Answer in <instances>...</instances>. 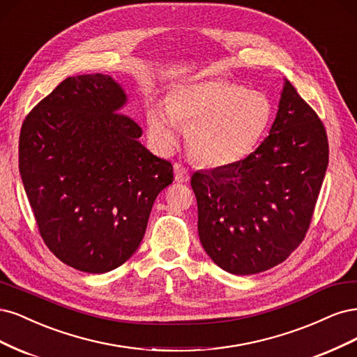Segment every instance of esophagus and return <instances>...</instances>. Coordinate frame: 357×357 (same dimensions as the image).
I'll return each mask as SVG.
<instances>
[{
	"mask_svg": "<svg viewBox=\"0 0 357 357\" xmlns=\"http://www.w3.org/2000/svg\"><path fill=\"white\" fill-rule=\"evenodd\" d=\"M175 172V181L176 182H188L190 181V172L187 167H183L181 163L174 165Z\"/></svg>",
	"mask_w": 357,
	"mask_h": 357,
	"instance_id": "1",
	"label": "esophagus"
}]
</instances>
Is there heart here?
Masks as SVG:
<instances>
[{"label":"heart","mask_w":357,"mask_h":357,"mask_svg":"<svg viewBox=\"0 0 357 357\" xmlns=\"http://www.w3.org/2000/svg\"><path fill=\"white\" fill-rule=\"evenodd\" d=\"M266 93L227 82L183 86L172 103H158L148 116L149 137L158 149L174 145L179 121L190 123L188 146L199 162L229 166L248 157L271 120Z\"/></svg>","instance_id":"1"}]
</instances>
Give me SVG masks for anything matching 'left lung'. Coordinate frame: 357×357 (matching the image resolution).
<instances>
[{"label":"left lung","instance_id":"8db88e82","mask_svg":"<svg viewBox=\"0 0 357 357\" xmlns=\"http://www.w3.org/2000/svg\"><path fill=\"white\" fill-rule=\"evenodd\" d=\"M328 158L324 123L284 79L270 135L255 151L191 176L206 254L237 275L283 262L305 237Z\"/></svg>","mask_w":357,"mask_h":357}]
</instances>
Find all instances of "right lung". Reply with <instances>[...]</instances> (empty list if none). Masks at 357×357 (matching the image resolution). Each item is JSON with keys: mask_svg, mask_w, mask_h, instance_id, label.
<instances>
[{"mask_svg": "<svg viewBox=\"0 0 357 357\" xmlns=\"http://www.w3.org/2000/svg\"><path fill=\"white\" fill-rule=\"evenodd\" d=\"M128 95L111 75L68 77L22 124L19 170L44 243L66 266L102 274L144 238L167 160L139 142L121 112Z\"/></svg>", "mask_w": 357, "mask_h": 357, "instance_id": "add662e5", "label": "right lung"}]
</instances>
